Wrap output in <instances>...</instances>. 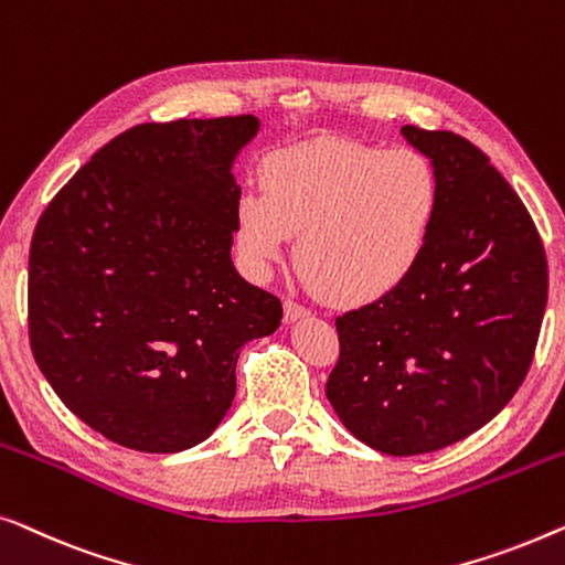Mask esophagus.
Returning a JSON list of instances; mask_svg holds the SVG:
<instances>
[{"instance_id": "1", "label": "esophagus", "mask_w": 565, "mask_h": 565, "mask_svg": "<svg viewBox=\"0 0 565 565\" xmlns=\"http://www.w3.org/2000/svg\"><path fill=\"white\" fill-rule=\"evenodd\" d=\"M309 309L305 305H299L297 299H284V320L286 322H294V320H301V317H307Z\"/></svg>"}]
</instances>
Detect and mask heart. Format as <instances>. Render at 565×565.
<instances>
[{"label":"heart","instance_id":"b5f03b06","mask_svg":"<svg viewBox=\"0 0 565 565\" xmlns=\"http://www.w3.org/2000/svg\"><path fill=\"white\" fill-rule=\"evenodd\" d=\"M438 173L415 148L320 138L260 163V192H243L235 235L268 271L297 235V266L324 299L369 305L407 281L438 214Z\"/></svg>","mask_w":565,"mask_h":565}]
</instances>
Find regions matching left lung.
<instances>
[{
	"instance_id": "obj_1",
	"label": "left lung",
	"mask_w": 565,
	"mask_h": 565,
	"mask_svg": "<svg viewBox=\"0 0 565 565\" xmlns=\"http://www.w3.org/2000/svg\"><path fill=\"white\" fill-rule=\"evenodd\" d=\"M433 161L430 241L384 299L338 317L324 394L373 450L419 456L463 440L522 386L547 301V260L527 206L483 150L404 125Z\"/></svg>"
}]
</instances>
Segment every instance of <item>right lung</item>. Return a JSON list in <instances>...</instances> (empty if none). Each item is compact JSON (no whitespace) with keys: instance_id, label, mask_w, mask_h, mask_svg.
I'll use <instances>...</instances> for the list:
<instances>
[{"instance_id":"obj_1","label":"right lung","mask_w":565,"mask_h":565,"mask_svg":"<svg viewBox=\"0 0 565 565\" xmlns=\"http://www.w3.org/2000/svg\"><path fill=\"white\" fill-rule=\"evenodd\" d=\"M253 115L142 122L53 196L30 243L28 330L74 415L122 448L179 452L235 399V363L281 299L230 260Z\"/></svg>"}]
</instances>
